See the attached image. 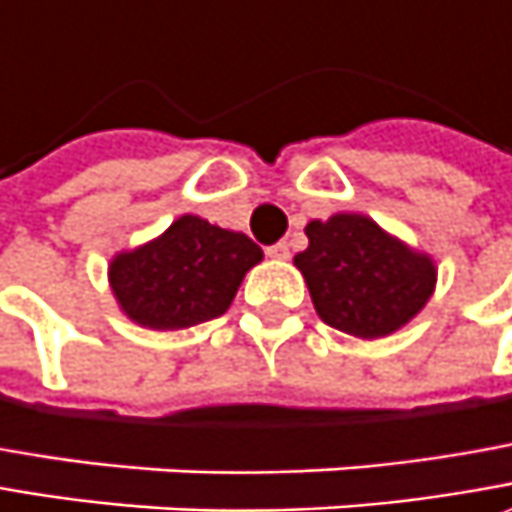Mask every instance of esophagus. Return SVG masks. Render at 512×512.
I'll use <instances>...</instances> for the list:
<instances>
[{"label": "esophagus", "instance_id": "1", "mask_svg": "<svg viewBox=\"0 0 512 512\" xmlns=\"http://www.w3.org/2000/svg\"><path fill=\"white\" fill-rule=\"evenodd\" d=\"M266 255L272 257V260H289V246L286 243H274L266 249Z\"/></svg>", "mask_w": 512, "mask_h": 512}]
</instances>
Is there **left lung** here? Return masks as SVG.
<instances>
[{"mask_svg":"<svg viewBox=\"0 0 512 512\" xmlns=\"http://www.w3.org/2000/svg\"><path fill=\"white\" fill-rule=\"evenodd\" d=\"M309 249L294 255L326 326L379 340L411 323L436 289V263L360 212L306 226Z\"/></svg>","mask_w":512,"mask_h":512,"instance_id":"8db88e82","label":"left lung"}]
</instances>
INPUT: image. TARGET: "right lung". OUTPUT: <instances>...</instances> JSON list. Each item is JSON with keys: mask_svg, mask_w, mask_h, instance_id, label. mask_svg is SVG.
<instances>
[{"mask_svg": "<svg viewBox=\"0 0 512 512\" xmlns=\"http://www.w3.org/2000/svg\"><path fill=\"white\" fill-rule=\"evenodd\" d=\"M263 249L243 232L181 215L167 232L118 252L107 280L118 309L152 331H178L221 317Z\"/></svg>", "mask_w": 512, "mask_h": 512, "instance_id": "obj_1", "label": "right lung"}]
</instances>
